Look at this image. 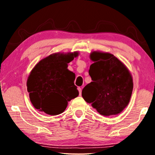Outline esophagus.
<instances>
[{"instance_id":"esophagus-1","label":"esophagus","mask_w":155,"mask_h":155,"mask_svg":"<svg viewBox=\"0 0 155 155\" xmlns=\"http://www.w3.org/2000/svg\"><path fill=\"white\" fill-rule=\"evenodd\" d=\"M78 91H79V95H81V93H82V90H81V88L78 87Z\"/></svg>"}]
</instances>
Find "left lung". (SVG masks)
Masks as SVG:
<instances>
[{
	"mask_svg": "<svg viewBox=\"0 0 155 155\" xmlns=\"http://www.w3.org/2000/svg\"><path fill=\"white\" fill-rule=\"evenodd\" d=\"M89 74L92 82L83 89L82 96L104 116L121 113L129 103L133 83L123 63L112 54L93 52Z\"/></svg>",
	"mask_w": 155,
	"mask_h": 155,
	"instance_id": "left-lung-1",
	"label": "left lung"
}]
</instances>
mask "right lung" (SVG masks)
Listing matches in <instances>:
<instances>
[{
  "label": "right lung",
  "mask_w": 155,
  "mask_h": 155,
  "mask_svg": "<svg viewBox=\"0 0 155 155\" xmlns=\"http://www.w3.org/2000/svg\"><path fill=\"white\" fill-rule=\"evenodd\" d=\"M78 52L49 55L33 68L27 85L31 103L35 109L51 115L65 111L68 102L78 96L74 85V73L68 70V64Z\"/></svg>",
  "instance_id": "add662e5"
}]
</instances>
